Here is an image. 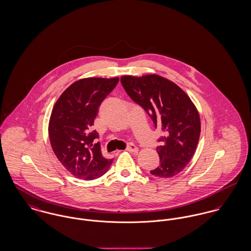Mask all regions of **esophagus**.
<instances>
[{"mask_svg":"<svg viewBox=\"0 0 251 251\" xmlns=\"http://www.w3.org/2000/svg\"><path fill=\"white\" fill-rule=\"evenodd\" d=\"M126 150H127L128 152H130V153H134V154H136V153L138 152V148H137L135 145H134V144H129Z\"/></svg>","mask_w":251,"mask_h":251,"instance_id":"1","label":"esophagus"}]
</instances>
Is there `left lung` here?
Masks as SVG:
<instances>
[{
    "mask_svg": "<svg viewBox=\"0 0 251 251\" xmlns=\"http://www.w3.org/2000/svg\"><path fill=\"white\" fill-rule=\"evenodd\" d=\"M121 84L135 103L152 118L154 127L165 132L156 147L159 165L150 173L172 177L180 173L193 156L201 134L199 112L190 97L172 81L157 75H123Z\"/></svg>",
    "mask_w": 251,
    "mask_h": 251,
    "instance_id": "8db88e82",
    "label": "left lung"
}]
</instances>
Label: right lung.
Returning <instances> with one entry per match:
<instances>
[{"label":"right lung","mask_w":251,"mask_h":251,"mask_svg":"<svg viewBox=\"0 0 251 251\" xmlns=\"http://www.w3.org/2000/svg\"><path fill=\"white\" fill-rule=\"evenodd\" d=\"M119 78L80 79L58 98L49 122L51 148L62 165L75 176L92 180L106 173L114 159L105 158L97 131L90 132L101 102Z\"/></svg>","instance_id":"1"}]
</instances>
